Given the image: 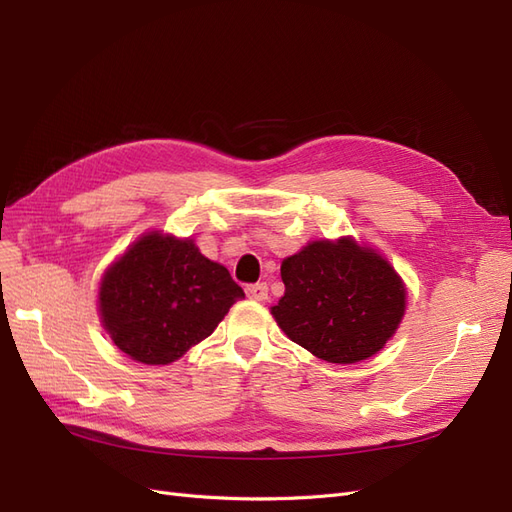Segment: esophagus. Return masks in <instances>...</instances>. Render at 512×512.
Segmentation results:
<instances>
[{
  "label": "esophagus",
  "mask_w": 512,
  "mask_h": 512,
  "mask_svg": "<svg viewBox=\"0 0 512 512\" xmlns=\"http://www.w3.org/2000/svg\"><path fill=\"white\" fill-rule=\"evenodd\" d=\"M245 292H247V297H250L252 301H267V299H269V288H267L265 282L247 286Z\"/></svg>",
  "instance_id": "1"
}]
</instances>
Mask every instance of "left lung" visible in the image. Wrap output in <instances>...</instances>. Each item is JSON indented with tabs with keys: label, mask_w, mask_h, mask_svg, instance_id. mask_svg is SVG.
<instances>
[{
	"label": "left lung",
	"mask_w": 512,
	"mask_h": 512,
	"mask_svg": "<svg viewBox=\"0 0 512 512\" xmlns=\"http://www.w3.org/2000/svg\"><path fill=\"white\" fill-rule=\"evenodd\" d=\"M271 314L294 344L329 363H359L395 335L406 286L389 260L350 237L312 241L282 262Z\"/></svg>",
	"instance_id": "obj_1"
}]
</instances>
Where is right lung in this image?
I'll list each match as a JSON object with an SVG mask.
<instances>
[{"instance_id": "obj_1", "label": "right lung", "mask_w": 512, "mask_h": 512, "mask_svg": "<svg viewBox=\"0 0 512 512\" xmlns=\"http://www.w3.org/2000/svg\"><path fill=\"white\" fill-rule=\"evenodd\" d=\"M245 297L226 267L192 239L147 232L102 275L100 320L115 346L145 365H168L203 342Z\"/></svg>"}]
</instances>
